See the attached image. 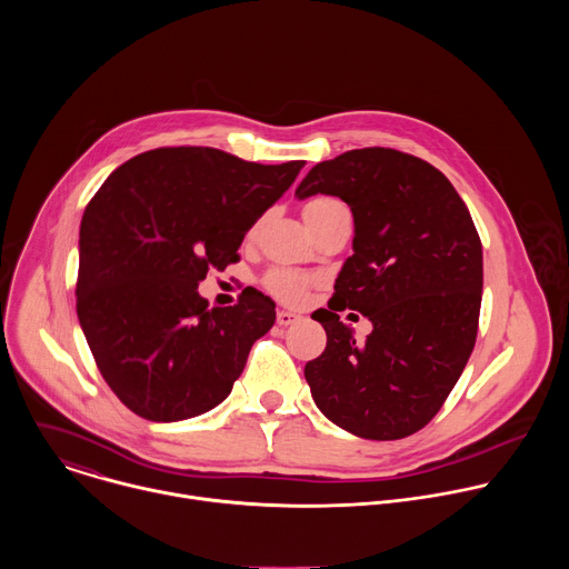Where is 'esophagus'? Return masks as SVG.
Returning a JSON list of instances; mask_svg holds the SVG:
<instances>
[{"instance_id": "esophagus-1", "label": "esophagus", "mask_w": 569, "mask_h": 569, "mask_svg": "<svg viewBox=\"0 0 569 569\" xmlns=\"http://www.w3.org/2000/svg\"><path fill=\"white\" fill-rule=\"evenodd\" d=\"M299 319H301V315H297L292 310H277V323H279V327H290V323H295Z\"/></svg>"}]
</instances>
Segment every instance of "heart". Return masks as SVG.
Here are the masks:
<instances>
[{
	"instance_id": "b5f03b06",
	"label": "heart",
	"mask_w": 569,
	"mask_h": 569,
	"mask_svg": "<svg viewBox=\"0 0 569 569\" xmlns=\"http://www.w3.org/2000/svg\"><path fill=\"white\" fill-rule=\"evenodd\" d=\"M340 204V200L329 198V196H317L310 198L303 204V220L310 222L315 216H319L321 211H327L331 207ZM266 288L277 295L283 301H299L306 295V288L310 286V277L299 272V270H290V268H272L266 279H263Z\"/></svg>"
}]
</instances>
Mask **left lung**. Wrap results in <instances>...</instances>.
<instances>
[{
    "label": "left lung",
    "instance_id": "obj_1",
    "mask_svg": "<svg viewBox=\"0 0 569 569\" xmlns=\"http://www.w3.org/2000/svg\"><path fill=\"white\" fill-rule=\"evenodd\" d=\"M338 196L351 207L353 257L329 310L312 312L327 349L303 369L317 408L373 441L426 428L457 385L477 340L481 240L450 180L421 157L358 148L312 167L297 198ZM375 323L365 343L339 319Z\"/></svg>",
    "mask_w": 569,
    "mask_h": 569
}]
</instances>
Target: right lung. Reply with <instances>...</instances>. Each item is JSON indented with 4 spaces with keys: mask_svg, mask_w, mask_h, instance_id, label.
Wrapping results in <instances>:
<instances>
[{
    "mask_svg": "<svg viewBox=\"0 0 569 569\" xmlns=\"http://www.w3.org/2000/svg\"><path fill=\"white\" fill-rule=\"evenodd\" d=\"M306 161L257 164L218 148L141 152L94 193L80 220L76 312L97 367L130 412L182 421L209 412L274 323L254 288L209 308L198 283L238 259L246 231Z\"/></svg>",
    "mask_w": 569,
    "mask_h": 569,
    "instance_id": "1",
    "label": "right lung"
}]
</instances>
